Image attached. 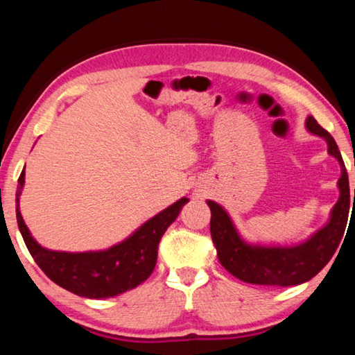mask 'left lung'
<instances>
[{
  "label": "left lung",
  "instance_id": "left-lung-1",
  "mask_svg": "<svg viewBox=\"0 0 355 355\" xmlns=\"http://www.w3.org/2000/svg\"><path fill=\"white\" fill-rule=\"evenodd\" d=\"M310 133L327 142V152L338 159L341 177L338 180L340 199L335 203L330 220L307 241L293 248H261L244 243L225 209L208 200L211 209L209 230L218 250L222 266L245 284L263 286H293L304 284L326 266L343 238L347 214H349V180L338 146L329 131L316 122L313 116L307 119ZM355 197V189H354Z\"/></svg>",
  "mask_w": 355,
  "mask_h": 355
}]
</instances>
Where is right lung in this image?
Wrapping results in <instances>:
<instances>
[{
  "mask_svg": "<svg viewBox=\"0 0 355 355\" xmlns=\"http://www.w3.org/2000/svg\"><path fill=\"white\" fill-rule=\"evenodd\" d=\"M23 184L25 171L20 173L17 186L15 211L20 233L29 254L48 279L76 296L89 299L114 297L146 282L155 269L161 238L167 227L177 219L184 203H188V199L183 197L111 249L70 254L42 248L31 236L19 208Z\"/></svg>",
  "mask_w": 355,
  "mask_h": 355,
  "instance_id": "1",
  "label": "right lung"
}]
</instances>
